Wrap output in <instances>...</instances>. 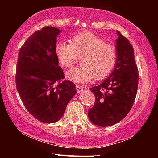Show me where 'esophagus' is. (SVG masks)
<instances>
[{"instance_id":"obj_1","label":"esophagus","mask_w":158,"mask_h":158,"mask_svg":"<svg viewBox=\"0 0 158 158\" xmlns=\"http://www.w3.org/2000/svg\"><path fill=\"white\" fill-rule=\"evenodd\" d=\"M76 90H77V93L79 94V93H81V92H82L83 90H85V88H84V87L80 86V85H77V86H76Z\"/></svg>"}]
</instances>
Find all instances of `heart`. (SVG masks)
I'll use <instances>...</instances> for the list:
<instances>
[{"label": "heart", "mask_w": 158, "mask_h": 158, "mask_svg": "<svg viewBox=\"0 0 158 158\" xmlns=\"http://www.w3.org/2000/svg\"><path fill=\"white\" fill-rule=\"evenodd\" d=\"M59 62L64 68H70L81 56V65L70 70L67 77L74 82L101 80L109 75L117 59L115 48L89 32H79L70 40V44L59 42L56 46Z\"/></svg>", "instance_id": "b5f03b06"}]
</instances>
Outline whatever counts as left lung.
I'll use <instances>...</instances> for the list:
<instances>
[{"mask_svg": "<svg viewBox=\"0 0 158 158\" xmlns=\"http://www.w3.org/2000/svg\"><path fill=\"white\" fill-rule=\"evenodd\" d=\"M117 61L112 73L100 85L90 88L95 103L88 110L92 123L110 126L119 123L131 109L138 87V69L128 40L117 30Z\"/></svg>", "mask_w": 158, "mask_h": 158, "instance_id": "obj_1", "label": "left lung"}]
</instances>
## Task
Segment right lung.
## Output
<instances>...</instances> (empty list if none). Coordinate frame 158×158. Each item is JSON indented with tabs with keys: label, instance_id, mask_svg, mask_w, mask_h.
<instances>
[{
	"label": "right lung",
	"instance_id": "obj_1",
	"mask_svg": "<svg viewBox=\"0 0 158 158\" xmlns=\"http://www.w3.org/2000/svg\"><path fill=\"white\" fill-rule=\"evenodd\" d=\"M61 30L46 27L32 34L20 49L16 67V88L29 113L44 123L62 117L76 85L64 79L56 54Z\"/></svg>",
	"mask_w": 158,
	"mask_h": 158
}]
</instances>
